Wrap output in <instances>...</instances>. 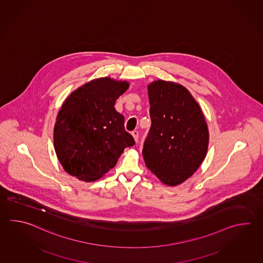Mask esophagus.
Returning <instances> with one entry per match:
<instances>
[{"instance_id": "34e87169", "label": "esophagus", "mask_w": 263, "mask_h": 263, "mask_svg": "<svg viewBox=\"0 0 263 263\" xmlns=\"http://www.w3.org/2000/svg\"><path fill=\"white\" fill-rule=\"evenodd\" d=\"M132 136H133V138H134L135 140H139V131L134 130V131L132 132Z\"/></svg>"}]
</instances>
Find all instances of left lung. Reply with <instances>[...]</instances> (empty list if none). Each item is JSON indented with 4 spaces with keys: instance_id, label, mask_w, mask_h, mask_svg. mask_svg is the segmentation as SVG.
<instances>
[{
    "instance_id": "obj_1",
    "label": "left lung",
    "mask_w": 263,
    "mask_h": 263,
    "mask_svg": "<svg viewBox=\"0 0 263 263\" xmlns=\"http://www.w3.org/2000/svg\"><path fill=\"white\" fill-rule=\"evenodd\" d=\"M152 124L143 145L146 166L167 185L191 177L205 158L209 131L197 101L183 86H148Z\"/></svg>"
}]
</instances>
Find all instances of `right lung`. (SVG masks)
I'll use <instances>...</instances> for the list:
<instances>
[{
    "label": "right lung",
    "mask_w": 263,
    "mask_h": 263,
    "mask_svg": "<svg viewBox=\"0 0 263 263\" xmlns=\"http://www.w3.org/2000/svg\"><path fill=\"white\" fill-rule=\"evenodd\" d=\"M126 81L101 78L86 83L66 98L54 126V149L70 175L92 182L116 165L124 148L135 144L115 107L128 89Z\"/></svg>",
    "instance_id": "right-lung-1"
}]
</instances>
